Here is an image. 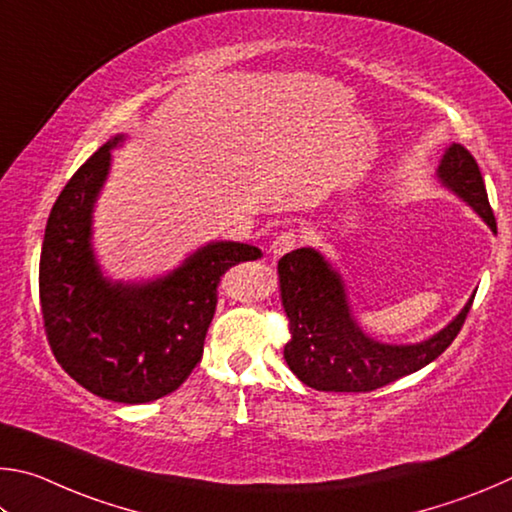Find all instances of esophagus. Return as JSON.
<instances>
[{"label":"esophagus","instance_id":"34e87169","mask_svg":"<svg viewBox=\"0 0 512 512\" xmlns=\"http://www.w3.org/2000/svg\"><path fill=\"white\" fill-rule=\"evenodd\" d=\"M299 242H301V236L294 229H285V231H281L279 236L274 238V242H272V251H274V256H283V254H288V251H292L294 247H299Z\"/></svg>","mask_w":512,"mask_h":512}]
</instances>
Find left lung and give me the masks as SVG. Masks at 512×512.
Here are the masks:
<instances>
[{"mask_svg":"<svg viewBox=\"0 0 512 512\" xmlns=\"http://www.w3.org/2000/svg\"><path fill=\"white\" fill-rule=\"evenodd\" d=\"M441 182L463 197L497 233L477 159L461 143H452L438 166ZM281 299L292 339L285 362L297 378L317 391L364 393L405 378L434 362L461 333L474 297L450 326L414 346L380 344L366 337L348 308L342 279L315 249H294L279 261Z\"/></svg>","mask_w":512,"mask_h":512,"instance_id":"1","label":"left lung"}]
</instances>
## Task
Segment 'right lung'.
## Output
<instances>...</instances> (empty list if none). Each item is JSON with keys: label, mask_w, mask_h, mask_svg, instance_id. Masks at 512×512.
<instances>
[{"label": "right lung", "mask_w": 512, "mask_h": 512, "mask_svg": "<svg viewBox=\"0 0 512 512\" xmlns=\"http://www.w3.org/2000/svg\"><path fill=\"white\" fill-rule=\"evenodd\" d=\"M119 141L98 148L53 204L40 254V308L51 353L65 373L94 396L141 405L182 387L202 360L220 279L238 263L261 258V249L211 242L159 281L107 283L89 233Z\"/></svg>", "instance_id": "obj_1"}]
</instances>
